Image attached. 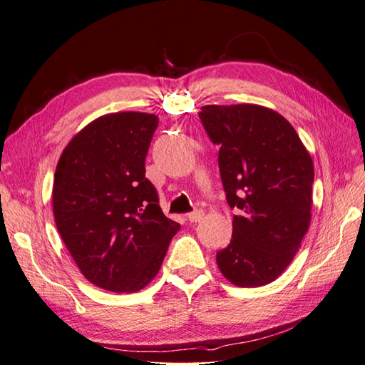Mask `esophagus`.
<instances>
[{
  "mask_svg": "<svg viewBox=\"0 0 365 365\" xmlns=\"http://www.w3.org/2000/svg\"><path fill=\"white\" fill-rule=\"evenodd\" d=\"M202 217H204L202 210H196V212H192V213L187 215V219H189L190 222H200Z\"/></svg>",
  "mask_w": 365,
  "mask_h": 365,
  "instance_id": "34e87169",
  "label": "esophagus"
}]
</instances>
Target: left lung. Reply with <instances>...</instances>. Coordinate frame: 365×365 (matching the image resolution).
Returning a JSON list of instances; mask_svg holds the SVG:
<instances>
[{
    "instance_id": "1",
    "label": "left lung",
    "mask_w": 365,
    "mask_h": 365,
    "mask_svg": "<svg viewBox=\"0 0 365 365\" xmlns=\"http://www.w3.org/2000/svg\"><path fill=\"white\" fill-rule=\"evenodd\" d=\"M201 123L219 146L233 236L217 251L220 272L239 288L274 282L289 267L311 224L314 163L295 129L259 105H207Z\"/></svg>"
}]
</instances>
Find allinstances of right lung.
Returning a JSON list of instances; mask_svg holds the SVG:
<instances>
[{"label":"right lung","mask_w":365,"mask_h":365,"mask_svg":"<svg viewBox=\"0 0 365 365\" xmlns=\"http://www.w3.org/2000/svg\"><path fill=\"white\" fill-rule=\"evenodd\" d=\"M158 117H98L68 143L53 184L59 235L85 277L111 292H137L160 271L180 224L165 217L145 160Z\"/></svg>","instance_id":"1"}]
</instances>
